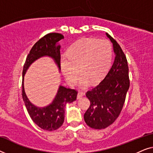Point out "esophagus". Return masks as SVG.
Returning a JSON list of instances; mask_svg holds the SVG:
<instances>
[{"instance_id": "esophagus-1", "label": "esophagus", "mask_w": 153, "mask_h": 153, "mask_svg": "<svg viewBox=\"0 0 153 153\" xmlns=\"http://www.w3.org/2000/svg\"><path fill=\"white\" fill-rule=\"evenodd\" d=\"M85 95V93L84 92H82V91H79L78 93V95H77V99H80L81 97H82L83 95Z\"/></svg>"}]
</instances>
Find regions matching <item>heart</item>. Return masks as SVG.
<instances>
[{
    "label": "heart",
    "mask_w": 153,
    "mask_h": 153,
    "mask_svg": "<svg viewBox=\"0 0 153 153\" xmlns=\"http://www.w3.org/2000/svg\"><path fill=\"white\" fill-rule=\"evenodd\" d=\"M113 49L106 40L85 38L77 41L68 51V58L62 56L60 66L65 78L70 84H74L79 76L81 87L89 81L93 84L99 83L105 76L111 65Z\"/></svg>",
    "instance_id": "heart-1"
}]
</instances>
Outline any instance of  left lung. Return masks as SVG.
<instances>
[{"label":"left lung","instance_id":"8db88e82","mask_svg":"<svg viewBox=\"0 0 153 153\" xmlns=\"http://www.w3.org/2000/svg\"><path fill=\"white\" fill-rule=\"evenodd\" d=\"M106 35L113 44L114 62L99 85L85 94L91 104L84 114V120L95 129H105L114 123L122 111L129 88L126 56L118 43L108 33Z\"/></svg>","mask_w":153,"mask_h":153}]
</instances>
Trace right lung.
<instances>
[{"instance_id":"1","label":"right lung","mask_w":153,"mask_h":153,"mask_svg":"<svg viewBox=\"0 0 153 153\" xmlns=\"http://www.w3.org/2000/svg\"><path fill=\"white\" fill-rule=\"evenodd\" d=\"M62 34L51 33L46 35L33 45L27 56L22 72V97L33 122L40 128L47 131L56 130L62 126L65 119V107L76 99L77 91L60 85L55 98L45 107H38L31 103L24 91V75L30 65L43 56L53 58L60 70V45L58 42L63 39Z\"/></svg>"}]
</instances>
